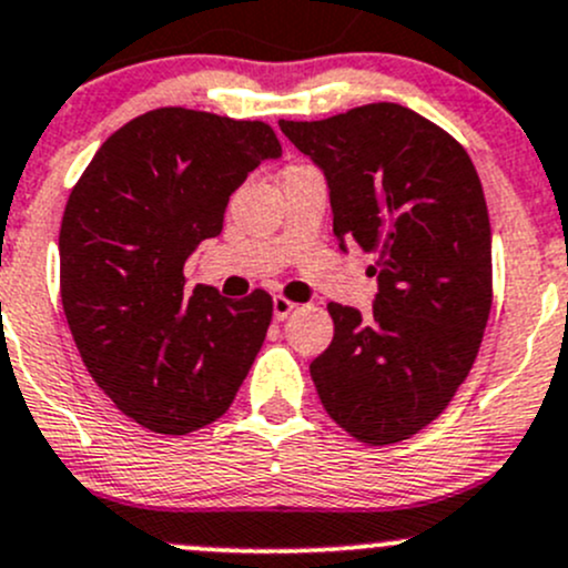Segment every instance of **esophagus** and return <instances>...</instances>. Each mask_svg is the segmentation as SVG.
<instances>
[{"instance_id":"obj_1","label":"esophagus","mask_w":568,"mask_h":568,"mask_svg":"<svg viewBox=\"0 0 568 568\" xmlns=\"http://www.w3.org/2000/svg\"><path fill=\"white\" fill-rule=\"evenodd\" d=\"M272 307H274V318L277 321H285L291 316V311H294V302L291 300H285V296H274V302H272Z\"/></svg>"}]
</instances>
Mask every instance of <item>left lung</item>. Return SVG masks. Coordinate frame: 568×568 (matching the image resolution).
<instances>
[{"mask_svg": "<svg viewBox=\"0 0 568 568\" xmlns=\"http://www.w3.org/2000/svg\"><path fill=\"white\" fill-rule=\"evenodd\" d=\"M283 134L324 170L341 250L376 252L371 316L329 302L311 363L326 415L368 445L409 439L467 379L491 311V231L467 151L400 104H365Z\"/></svg>", "mask_w": 568, "mask_h": 568, "instance_id": "1", "label": "left lung"}]
</instances>
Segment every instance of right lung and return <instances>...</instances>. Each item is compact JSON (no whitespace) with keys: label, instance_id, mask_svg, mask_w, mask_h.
<instances>
[{"label":"right lung","instance_id":"obj_1","mask_svg":"<svg viewBox=\"0 0 568 568\" xmlns=\"http://www.w3.org/2000/svg\"><path fill=\"white\" fill-rule=\"evenodd\" d=\"M283 153L272 125L183 106L140 114L99 148L60 227V296L82 363L156 434L209 426L236 398L272 296L183 291V263L222 233L231 194Z\"/></svg>","mask_w":568,"mask_h":568}]
</instances>
